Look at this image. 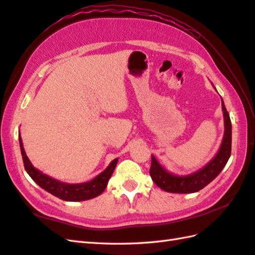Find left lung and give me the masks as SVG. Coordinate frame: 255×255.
Segmentation results:
<instances>
[{
    "mask_svg": "<svg viewBox=\"0 0 255 255\" xmlns=\"http://www.w3.org/2000/svg\"><path fill=\"white\" fill-rule=\"evenodd\" d=\"M221 107L224 112L225 133L217 154L214 156L202 169L188 175H176L165 170L154 155H151L150 176L161 189L169 193L188 194L198 192L206 185L214 181L223 171L231 154V121L226 110L224 101L221 99Z\"/></svg>",
    "mask_w": 255,
    "mask_h": 255,
    "instance_id": "8db88e82",
    "label": "left lung"
}]
</instances>
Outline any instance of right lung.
<instances>
[{
  "instance_id": "right-lung-1",
  "label": "right lung",
  "mask_w": 255,
  "mask_h": 255,
  "mask_svg": "<svg viewBox=\"0 0 255 255\" xmlns=\"http://www.w3.org/2000/svg\"><path fill=\"white\" fill-rule=\"evenodd\" d=\"M18 140L25 170L28 173V175L32 178V181L38 184L42 189H45L46 192L52 194L53 196H56L62 200H66V202H82V200H88L101 195L105 191L107 183L110 181L118 161L117 158L115 160H113L104 171L89 182L78 184L64 183L58 181L56 178H53L49 175H46L45 173H42L41 171L36 169V167L31 164L28 156L26 155L20 133L18 134Z\"/></svg>"
}]
</instances>
